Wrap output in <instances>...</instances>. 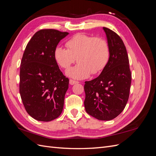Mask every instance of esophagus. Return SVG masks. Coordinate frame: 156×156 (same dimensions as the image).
Here are the masks:
<instances>
[{"instance_id": "1", "label": "esophagus", "mask_w": 156, "mask_h": 156, "mask_svg": "<svg viewBox=\"0 0 156 156\" xmlns=\"http://www.w3.org/2000/svg\"><path fill=\"white\" fill-rule=\"evenodd\" d=\"M77 83H78L77 81H74V80H72V79L69 80V84H71V85H73V84H77Z\"/></svg>"}]
</instances>
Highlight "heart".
I'll list each match as a JSON object with an SVG mask.
<instances>
[{
  "label": "heart",
  "instance_id": "heart-1",
  "mask_svg": "<svg viewBox=\"0 0 156 156\" xmlns=\"http://www.w3.org/2000/svg\"><path fill=\"white\" fill-rule=\"evenodd\" d=\"M67 49L58 46L54 56L61 68L67 69L76 60L79 63L66 72L75 79H83L90 75L100 73L104 69L110 57L107 42L100 37L79 33L66 43Z\"/></svg>",
  "mask_w": 156,
  "mask_h": 156
}]
</instances>
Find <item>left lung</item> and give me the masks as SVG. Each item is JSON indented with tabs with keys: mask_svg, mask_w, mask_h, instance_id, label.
Segmentation results:
<instances>
[{
	"mask_svg": "<svg viewBox=\"0 0 156 156\" xmlns=\"http://www.w3.org/2000/svg\"><path fill=\"white\" fill-rule=\"evenodd\" d=\"M110 57L98 77L86 81L84 105L88 114L100 120H111L123 111L129 96L131 75L123 41L106 27Z\"/></svg>",
	"mask_w": 156,
	"mask_h": 156,
	"instance_id": "obj_1",
	"label": "left lung"
}]
</instances>
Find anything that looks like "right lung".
<instances>
[{
    "label": "right lung",
    "instance_id": "add662e5",
    "mask_svg": "<svg viewBox=\"0 0 156 156\" xmlns=\"http://www.w3.org/2000/svg\"><path fill=\"white\" fill-rule=\"evenodd\" d=\"M68 32L40 30L28 43L20 67V92L27 112L38 121L49 122L62 112L69 79L59 69L54 52Z\"/></svg>",
    "mask_w": 156,
    "mask_h": 156
}]
</instances>
